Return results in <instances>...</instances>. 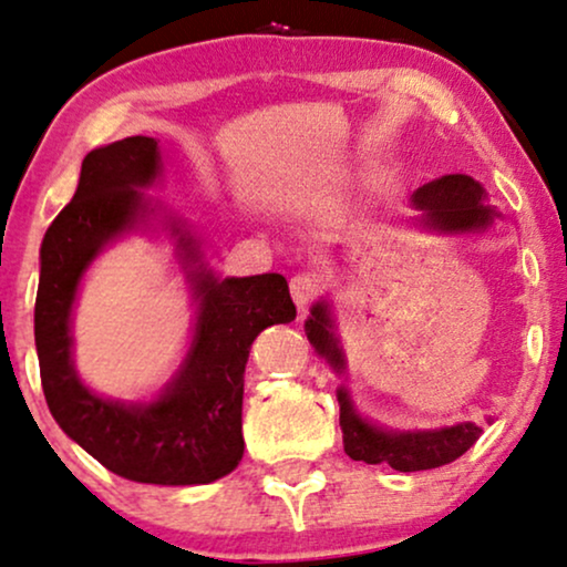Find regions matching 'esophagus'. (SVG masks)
<instances>
[{"label":"esophagus","mask_w":567,"mask_h":567,"mask_svg":"<svg viewBox=\"0 0 567 567\" xmlns=\"http://www.w3.org/2000/svg\"><path fill=\"white\" fill-rule=\"evenodd\" d=\"M321 288H324V285H321V277L317 271H300V275L292 277L290 296L296 300L298 311H306V308L321 296Z\"/></svg>","instance_id":"1"}]
</instances>
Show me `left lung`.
<instances>
[{"label":"left lung","mask_w":567,"mask_h":567,"mask_svg":"<svg viewBox=\"0 0 567 567\" xmlns=\"http://www.w3.org/2000/svg\"><path fill=\"white\" fill-rule=\"evenodd\" d=\"M413 206L424 212L426 225L447 233L482 230L497 217V212L486 204V193L474 177L444 175L440 181L426 183L413 193ZM306 334L311 346L324 355L334 369H342V353L332 337V321L324 303H317L311 319L306 321ZM340 426L346 453L353 461L386 463L395 471H429L447 465L468 453L482 434L476 424H457L436 432H384L361 421L350 408V400L340 390Z\"/></svg>","instance_id":"left-lung-1"}]
</instances>
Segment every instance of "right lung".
<instances>
[{"mask_svg":"<svg viewBox=\"0 0 567 567\" xmlns=\"http://www.w3.org/2000/svg\"><path fill=\"white\" fill-rule=\"evenodd\" d=\"M159 141L131 135L85 154L73 200L41 243L35 350L54 421L112 474L141 484H209L243 457V374L261 329L296 319L282 275L214 279L193 275L198 324L181 374L148 405H125L85 390L70 358V308L78 279L99 248L131 230L141 193L159 172ZM193 259L190 238H181Z\"/></svg>","mask_w":567,"mask_h":567,"instance_id":"add662e5","label":"right lung"}]
</instances>
